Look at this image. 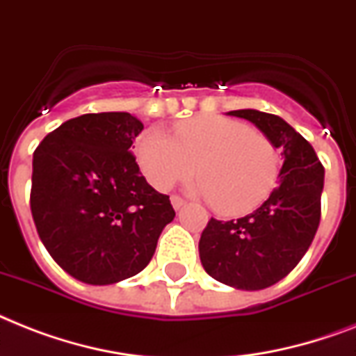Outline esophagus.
<instances>
[{
  "mask_svg": "<svg viewBox=\"0 0 356 356\" xmlns=\"http://www.w3.org/2000/svg\"><path fill=\"white\" fill-rule=\"evenodd\" d=\"M170 201H172V204L175 210H179V208H183L184 204H186V201H184L183 197H179V195H172V199H170Z\"/></svg>",
  "mask_w": 356,
  "mask_h": 356,
  "instance_id": "obj_1",
  "label": "esophagus"
}]
</instances>
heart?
I'll return each instance as SVG.
<instances>
[{"mask_svg": "<svg viewBox=\"0 0 356 356\" xmlns=\"http://www.w3.org/2000/svg\"><path fill=\"white\" fill-rule=\"evenodd\" d=\"M135 152L144 177L159 192L188 179L197 166V190L221 213L258 207L273 192L280 173V153L270 138L219 115L175 124L173 138L148 129Z\"/></svg>", "mask_w": 356, "mask_h": 356, "instance_id": "obj_1", "label": "heart"}]
</instances>
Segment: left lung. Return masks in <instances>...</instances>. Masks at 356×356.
<instances>
[{"instance_id": "left-lung-1", "label": "left lung", "mask_w": 356, "mask_h": 356, "mask_svg": "<svg viewBox=\"0 0 356 356\" xmlns=\"http://www.w3.org/2000/svg\"><path fill=\"white\" fill-rule=\"evenodd\" d=\"M228 115L247 118L282 148L280 184L252 213L210 219L199 239V256L213 280L245 291L267 289L285 278L307 252L322 216L323 166L313 146L283 118L256 109Z\"/></svg>"}]
</instances>
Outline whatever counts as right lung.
<instances>
[{"label": "right lung", "mask_w": 356, "mask_h": 356, "mask_svg": "<svg viewBox=\"0 0 356 356\" xmlns=\"http://www.w3.org/2000/svg\"><path fill=\"white\" fill-rule=\"evenodd\" d=\"M143 122L129 113H88L34 149L31 212L38 236L73 278L109 285L153 258L175 210L140 173L131 144Z\"/></svg>", "instance_id": "obj_1"}]
</instances>
